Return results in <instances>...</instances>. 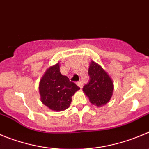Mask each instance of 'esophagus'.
I'll use <instances>...</instances> for the list:
<instances>
[{
	"label": "esophagus",
	"mask_w": 149,
	"mask_h": 149,
	"mask_svg": "<svg viewBox=\"0 0 149 149\" xmlns=\"http://www.w3.org/2000/svg\"><path fill=\"white\" fill-rule=\"evenodd\" d=\"M76 84H77V85L79 86V87H80V88H82V87H83V83H82V81H78V82L76 83Z\"/></svg>",
	"instance_id": "1"
}]
</instances>
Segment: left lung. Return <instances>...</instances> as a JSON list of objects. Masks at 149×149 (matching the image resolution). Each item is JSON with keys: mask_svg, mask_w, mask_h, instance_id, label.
Here are the masks:
<instances>
[{"mask_svg": "<svg viewBox=\"0 0 149 149\" xmlns=\"http://www.w3.org/2000/svg\"><path fill=\"white\" fill-rule=\"evenodd\" d=\"M90 81L83 87V92L93 105L102 107L107 104L113 93L114 84L104 68L92 60L88 69Z\"/></svg>", "mask_w": 149, "mask_h": 149, "instance_id": "1", "label": "left lung"}]
</instances>
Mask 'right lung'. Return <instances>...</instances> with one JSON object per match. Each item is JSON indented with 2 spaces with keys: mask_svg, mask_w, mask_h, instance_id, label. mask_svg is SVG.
Here are the masks:
<instances>
[{
  "mask_svg": "<svg viewBox=\"0 0 149 149\" xmlns=\"http://www.w3.org/2000/svg\"><path fill=\"white\" fill-rule=\"evenodd\" d=\"M59 62L49 67L40 79L39 84L42 103L50 109L61 112L70 105L72 96L79 87L63 76L59 70Z\"/></svg>",
  "mask_w": 149,
  "mask_h": 149,
  "instance_id": "obj_1",
  "label": "right lung"
}]
</instances>
